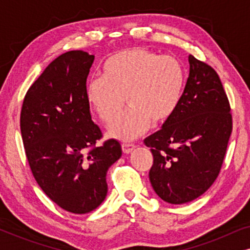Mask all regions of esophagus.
<instances>
[{
	"instance_id": "esophagus-1",
	"label": "esophagus",
	"mask_w": 250,
	"mask_h": 250,
	"mask_svg": "<svg viewBox=\"0 0 250 250\" xmlns=\"http://www.w3.org/2000/svg\"><path fill=\"white\" fill-rule=\"evenodd\" d=\"M135 145L134 143H129V142H124L123 143V151H124L125 153H129L132 152L133 150L135 149Z\"/></svg>"
}]
</instances>
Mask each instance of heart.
I'll use <instances>...</instances> for the list:
<instances>
[{"label": "heart", "instance_id": "b5f03b06", "mask_svg": "<svg viewBox=\"0 0 250 250\" xmlns=\"http://www.w3.org/2000/svg\"><path fill=\"white\" fill-rule=\"evenodd\" d=\"M186 71L172 56L133 47L105 60L102 77L88 82L86 99L104 123H111L124 106L130 107L109 126V135L132 140L145 133L151 123L169 119L182 101Z\"/></svg>", "mask_w": 250, "mask_h": 250}]
</instances>
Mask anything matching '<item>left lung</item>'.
Segmentation results:
<instances>
[{"label": "left lung", "mask_w": 250, "mask_h": 250, "mask_svg": "<svg viewBox=\"0 0 250 250\" xmlns=\"http://www.w3.org/2000/svg\"><path fill=\"white\" fill-rule=\"evenodd\" d=\"M179 108L145 140L153 156L150 183L164 201L174 205L192 201L209 189L232 132L230 104L217 73L191 54Z\"/></svg>", "instance_id": "left-lung-1"}]
</instances>
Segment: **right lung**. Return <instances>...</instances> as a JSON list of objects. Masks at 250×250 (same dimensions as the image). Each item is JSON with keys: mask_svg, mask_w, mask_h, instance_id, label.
<instances>
[{"mask_svg": "<svg viewBox=\"0 0 250 250\" xmlns=\"http://www.w3.org/2000/svg\"><path fill=\"white\" fill-rule=\"evenodd\" d=\"M94 56L69 51L54 59L27 91L20 131L29 167L44 193L74 214L94 210L108 192L105 181L122 146L102 138L92 121L86 80Z\"/></svg>", "mask_w": 250, "mask_h": 250, "instance_id": "obj_1", "label": "right lung"}]
</instances>
